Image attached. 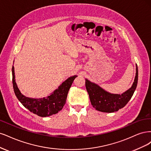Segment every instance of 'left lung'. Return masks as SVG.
Returning <instances> with one entry per match:
<instances>
[{"instance_id":"1","label":"left lung","mask_w":151,"mask_h":151,"mask_svg":"<svg viewBox=\"0 0 151 151\" xmlns=\"http://www.w3.org/2000/svg\"><path fill=\"white\" fill-rule=\"evenodd\" d=\"M138 81V68L136 66V75L131 88L121 95L111 94L89 80H86L85 86L91 104L96 110L102 112L111 113L125 106L136 89Z\"/></svg>"}]
</instances>
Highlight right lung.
<instances>
[{"label": "right lung", "instance_id": "1", "mask_svg": "<svg viewBox=\"0 0 151 151\" xmlns=\"http://www.w3.org/2000/svg\"><path fill=\"white\" fill-rule=\"evenodd\" d=\"M12 74L13 88L17 99L24 107L42 117L56 114L62 110L63 106L65 105L67 95L73 81L77 76L75 75L68 78L52 95L48 96L47 98L35 99L24 96L19 91L15 81L14 66H12Z\"/></svg>", "mask_w": 151, "mask_h": 151}]
</instances>
